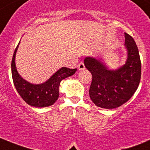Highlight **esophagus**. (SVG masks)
I'll return each instance as SVG.
<instances>
[{
  "instance_id": "esophagus-1",
  "label": "esophagus",
  "mask_w": 150,
  "mask_h": 150,
  "mask_svg": "<svg viewBox=\"0 0 150 150\" xmlns=\"http://www.w3.org/2000/svg\"><path fill=\"white\" fill-rule=\"evenodd\" d=\"M85 68V64H84L83 62H80L79 63V65H78V69L80 70V71H82V70H84Z\"/></svg>"
}]
</instances>
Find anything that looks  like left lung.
<instances>
[{
  "label": "left lung",
  "instance_id": "left-lung-1",
  "mask_svg": "<svg viewBox=\"0 0 150 150\" xmlns=\"http://www.w3.org/2000/svg\"><path fill=\"white\" fill-rule=\"evenodd\" d=\"M125 37L127 59L118 70H109L96 58L87 57L84 60L93 77L90 97L96 106L102 108L120 107L132 97L140 83L142 63L138 47L130 35L125 32Z\"/></svg>",
  "mask_w": 150,
  "mask_h": 150
}]
</instances>
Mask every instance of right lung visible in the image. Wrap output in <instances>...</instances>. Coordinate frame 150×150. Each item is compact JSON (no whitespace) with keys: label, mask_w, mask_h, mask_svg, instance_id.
I'll list each match as a JSON object with an SVG mask.
<instances>
[{"label":"right lung","mask_w":150,"mask_h":150,"mask_svg":"<svg viewBox=\"0 0 150 150\" xmlns=\"http://www.w3.org/2000/svg\"><path fill=\"white\" fill-rule=\"evenodd\" d=\"M19 44V43H18ZM16 47L12 60V76L18 93L28 105L36 108H44L54 105L59 97V87L61 81L75 74L76 68H60L48 81L40 85H32L21 77L15 67Z\"/></svg>","instance_id":"1"}]
</instances>
